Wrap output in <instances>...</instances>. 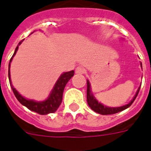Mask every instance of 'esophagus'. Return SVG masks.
<instances>
[{"instance_id": "1", "label": "esophagus", "mask_w": 151, "mask_h": 151, "mask_svg": "<svg viewBox=\"0 0 151 151\" xmlns=\"http://www.w3.org/2000/svg\"><path fill=\"white\" fill-rule=\"evenodd\" d=\"M76 73H79V74H83L86 73V69L82 66H78L75 69Z\"/></svg>"}]
</instances>
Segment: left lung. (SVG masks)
Listing matches in <instances>:
<instances>
[{
  "label": "left lung",
  "instance_id": "8db88e82",
  "mask_svg": "<svg viewBox=\"0 0 151 151\" xmlns=\"http://www.w3.org/2000/svg\"><path fill=\"white\" fill-rule=\"evenodd\" d=\"M142 65V64H141ZM139 90H140V87L138 88V91L136 93V94L133 98V100L129 103L121 107H115V108H110V107H106L104 106L103 105H101V103H99L97 100H96L94 97L92 95L91 93V91H90V81L87 80V93H86V98H87V103L89 105V106L92 109L93 111H95L96 113H98L100 114H102V115H108V114H117V113L120 112V111H122V110H126L128 107H129L132 103L134 101L135 98H137V96L138 94V92H139Z\"/></svg>",
  "mask_w": 151,
  "mask_h": 151
}]
</instances>
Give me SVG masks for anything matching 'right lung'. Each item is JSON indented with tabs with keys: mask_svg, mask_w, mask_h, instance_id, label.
<instances>
[{
	"mask_svg": "<svg viewBox=\"0 0 151 151\" xmlns=\"http://www.w3.org/2000/svg\"><path fill=\"white\" fill-rule=\"evenodd\" d=\"M23 41H21L19 42L18 45L17 46L15 52L13 53V57L11 58L9 64V68L10 67V62L13 60V58L14 55L16 54L17 51L18 50V46L22 44ZM74 74V71L71 70L70 72L64 73L61 77L59 78L58 81L56 82L55 86L53 87L52 92L50 93V97L45 101H41V102H37V101H31V100H27L24 98H23L21 94H19V93L17 91L13 86L11 84V80H10V73L9 69V83L11 85V88L13 90V92L14 95L17 98V99L20 101V103L22 104L23 106H26L29 110L34 111V112L37 113L41 115H45V114H51V113L56 112V110L58 109L59 106L61 105V101H62V94H63V91H64L65 86L68 81H70V79L72 78Z\"/></svg>",
	"mask_w": 151,
	"mask_h": 151,
	"instance_id": "right-lung-1",
	"label": "right lung"
}]
</instances>
